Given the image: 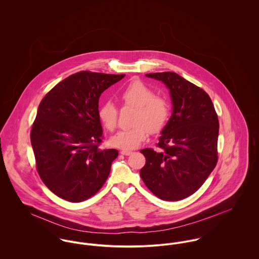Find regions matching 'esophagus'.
I'll return each instance as SVG.
<instances>
[{
	"label": "esophagus",
	"mask_w": 259,
	"mask_h": 259,
	"mask_svg": "<svg viewBox=\"0 0 259 259\" xmlns=\"http://www.w3.org/2000/svg\"><path fill=\"white\" fill-rule=\"evenodd\" d=\"M120 153H121L122 155H131V154L133 153V151H131V150H124V149H123V150L120 151Z\"/></svg>",
	"instance_id": "esophagus-1"
}]
</instances>
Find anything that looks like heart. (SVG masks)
Wrapping results in <instances>:
<instances>
[{
    "label": "heart",
    "mask_w": 259,
    "mask_h": 259,
    "mask_svg": "<svg viewBox=\"0 0 259 259\" xmlns=\"http://www.w3.org/2000/svg\"><path fill=\"white\" fill-rule=\"evenodd\" d=\"M119 98L124 106L134 107L137 111L133 118L134 125L112 136L110 141L111 146L124 150L135 149L147 139L148 132L158 133L165 125L169 115L167 102L163 98L154 96V93L144 82L132 81L120 92ZM98 115L107 130L115 128L118 111L112 102L103 103Z\"/></svg>",
    "instance_id": "1"
}]
</instances>
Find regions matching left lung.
<instances>
[{"instance_id": "obj_1", "label": "left lung", "mask_w": 259, "mask_h": 259, "mask_svg": "<svg viewBox=\"0 0 259 259\" xmlns=\"http://www.w3.org/2000/svg\"><path fill=\"white\" fill-rule=\"evenodd\" d=\"M169 90L171 115L162 128L159 151L142 149L141 178L158 198L178 201L194 193L218 162L219 117L209 96L172 72L146 74Z\"/></svg>"}]
</instances>
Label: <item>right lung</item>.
<instances>
[{"instance_id": "1", "label": "right lung", "mask_w": 259, "mask_h": 259, "mask_svg": "<svg viewBox=\"0 0 259 259\" xmlns=\"http://www.w3.org/2000/svg\"><path fill=\"white\" fill-rule=\"evenodd\" d=\"M124 75L75 73L38 105L31 144L40 180L59 197L79 202L106 183L118 151L99 148L103 140L99 99Z\"/></svg>"}]
</instances>
